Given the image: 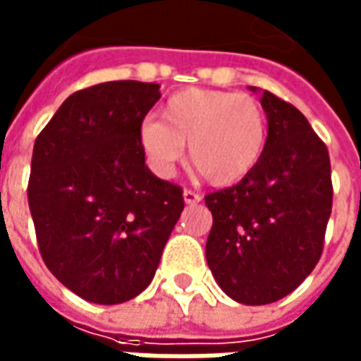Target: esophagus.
Listing matches in <instances>:
<instances>
[{"mask_svg":"<svg viewBox=\"0 0 361 361\" xmlns=\"http://www.w3.org/2000/svg\"><path fill=\"white\" fill-rule=\"evenodd\" d=\"M183 201H185V203H200L201 195L191 190H183Z\"/></svg>","mask_w":361,"mask_h":361,"instance_id":"1","label":"esophagus"}]
</instances>
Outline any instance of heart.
Wrapping results in <instances>:
<instances>
[{
  "instance_id": "b5f03b06",
  "label": "heart",
  "mask_w": 361,
  "mask_h": 361,
  "mask_svg": "<svg viewBox=\"0 0 361 361\" xmlns=\"http://www.w3.org/2000/svg\"><path fill=\"white\" fill-rule=\"evenodd\" d=\"M140 148L152 170L170 176L188 144L190 166L212 185L245 180L267 144V116L257 98L227 90L185 88L161 110V122L146 120Z\"/></svg>"
}]
</instances>
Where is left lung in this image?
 Returning <instances> with one entry per match:
<instances>
[{"mask_svg": "<svg viewBox=\"0 0 361 361\" xmlns=\"http://www.w3.org/2000/svg\"><path fill=\"white\" fill-rule=\"evenodd\" d=\"M261 104L269 136L259 164L237 185L205 195L207 264L223 293L249 306L281 300L314 271L332 213L326 144L286 100L263 90Z\"/></svg>", "mask_w": 361, "mask_h": 361, "instance_id": "obj_1", "label": "left lung"}]
</instances>
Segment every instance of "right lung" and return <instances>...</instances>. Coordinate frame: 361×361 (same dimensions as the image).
<instances>
[{"mask_svg": "<svg viewBox=\"0 0 361 361\" xmlns=\"http://www.w3.org/2000/svg\"><path fill=\"white\" fill-rule=\"evenodd\" d=\"M160 85L77 90L37 136L27 200L47 269L88 302L120 304L154 279L183 212L180 185L146 166L138 130Z\"/></svg>", "mask_w": 361, "mask_h": 361, "instance_id": "add662e5", "label": "right lung"}]
</instances>
